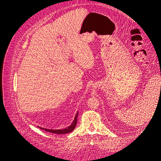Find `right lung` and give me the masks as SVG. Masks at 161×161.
Listing matches in <instances>:
<instances>
[{
    "label": "right lung",
    "mask_w": 161,
    "mask_h": 161,
    "mask_svg": "<svg viewBox=\"0 0 161 161\" xmlns=\"http://www.w3.org/2000/svg\"><path fill=\"white\" fill-rule=\"evenodd\" d=\"M78 112L76 114L75 119L73 121L72 123L71 124L70 126H69L68 128H64V129H62V130H52V129H46V128H40L42 129V130H44L45 131H49V132L51 133H53V134H67L70 132V131H73L75 130L76 125L77 124V118H78Z\"/></svg>",
    "instance_id": "1"
}]
</instances>
